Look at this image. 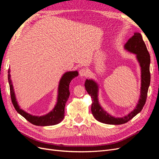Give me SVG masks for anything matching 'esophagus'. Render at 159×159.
Listing matches in <instances>:
<instances>
[{
    "label": "esophagus",
    "mask_w": 159,
    "mask_h": 159,
    "mask_svg": "<svg viewBox=\"0 0 159 159\" xmlns=\"http://www.w3.org/2000/svg\"><path fill=\"white\" fill-rule=\"evenodd\" d=\"M79 73H80V75L81 77H85L86 75L88 74V71L86 70V69H85V68H81L80 70Z\"/></svg>",
    "instance_id": "esophagus-1"
}]
</instances>
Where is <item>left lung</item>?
<instances>
[{"label": "left lung", "instance_id": "1", "mask_svg": "<svg viewBox=\"0 0 159 159\" xmlns=\"http://www.w3.org/2000/svg\"><path fill=\"white\" fill-rule=\"evenodd\" d=\"M125 50L136 55V58L141 67V90L140 97L136 107L128 115L123 117H115L105 111L99 102V85L95 80L86 79L85 88L92 100L91 113L98 121L109 125H121L128 122L135 115L141 111L145 104L148 87L150 85V55L144 42L141 34L134 32V35L129 39L124 46Z\"/></svg>", "mask_w": 159, "mask_h": 159}]
</instances>
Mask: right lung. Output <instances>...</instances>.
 Instances as JSON below:
<instances>
[{"mask_svg":"<svg viewBox=\"0 0 159 159\" xmlns=\"http://www.w3.org/2000/svg\"><path fill=\"white\" fill-rule=\"evenodd\" d=\"M11 70L8 71V80L10 86L11 96L12 104L16 111L25 117L28 121L37 126H50L60 123L64 117L65 105L70 96L69 86L71 81L78 75V71H67L61 76L57 88V102L55 106L50 112L42 116H36L26 112L22 110L18 104L15 93L13 88L10 74Z\"/></svg>","mask_w":159,"mask_h":159,"instance_id":"obj_1","label":"right lung"}]
</instances>
